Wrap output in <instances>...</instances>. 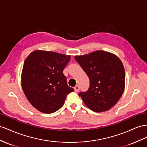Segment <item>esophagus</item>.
Here are the masks:
<instances>
[{"label":"esophagus","instance_id":"esophagus-1","mask_svg":"<svg viewBox=\"0 0 147 147\" xmlns=\"http://www.w3.org/2000/svg\"><path fill=\"white\" fill-rule=\"evenodd\" d=\"M74 89V91L76 92H79V91H80V86H76Z\"/></svg>","mask_w":147,"mask_h":147}]
</instances>
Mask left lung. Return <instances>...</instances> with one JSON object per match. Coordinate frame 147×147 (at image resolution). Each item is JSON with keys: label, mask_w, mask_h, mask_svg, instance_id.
Wrapping results in <instances>:
<instances>
[{"label": "left lung", "mask_w": 147, "mask_h": 147, "mask_svg": "<svg viewBox=\"0 0 147 147\" xmlns=\"http://www.w3.org/2000/svg\"><path fill=\"white\" fill-rule=\"evenodd\" d=\"M74 59L88 75L90 86L79 93L86 106L94 112L109 110L118 102L125 88V74L120 59L111 53L98 50Z\"/></svg>", "instance_id": "8db88e82"}]
</instances>
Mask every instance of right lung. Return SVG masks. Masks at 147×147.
I'll use <instances>...</instances> for the list:
<instances>
[{
  "mask_svg": "<svg viewBox=\"0 0 147 147\" xmlns=\"http://www.w3.org/2000/svg\"><path fill=\"white\" fill-rule=\"evenodd\" d=\"M69 55L36 50L26 58L22 73V87L27 99L38 111L51 114L65 103L66 96L74 91L67 84L63 71Z\"/></svg>",
  "mask_w": 147,
  "mask_h": 147,
  "instance_id": "1",
  "label": "right lung"
}]
</instances>
